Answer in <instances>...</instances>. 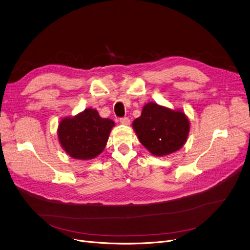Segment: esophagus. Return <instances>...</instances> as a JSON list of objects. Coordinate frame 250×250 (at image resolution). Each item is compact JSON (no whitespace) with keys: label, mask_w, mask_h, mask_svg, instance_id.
Returning a JSON list of instances; mask_svg holds the SVG:
<instances>
[{"label":"esophagus","mask_w":250,"mask_h":250,"mask_svg":"<svg viewBox=\"0 0 250 250\" xmlns=\"http://www.w3.org/2000/svg\"><path fill=\"white\" fill-rule=\"evenodd\" d=\"M120 122L122 125H128L130 124V121L127 117H124V118H121L120 119Z\"/></svg>","instance_id":"obj_1"}]
</instances>
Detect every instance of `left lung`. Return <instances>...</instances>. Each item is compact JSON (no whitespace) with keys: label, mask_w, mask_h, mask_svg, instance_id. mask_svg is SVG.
<instances>
[{"label":"left lung","mask_w":250,"mask_h":250,"mask_svg":"<svg viewBox=\"0 0 250 250\" xmlns=\"http://www.w3.org/2000/svg\"><path fill=\"white\" fill-rule=\"evenodd\" d=\"M132 127L147 150L163 156L183 147L189 132V121L183 111L148 103L142 116L133 121Z\"/></svg>","instance_id":"8db88e82"}]
</instances>
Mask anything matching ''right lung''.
Instances as JSON below:
<instances>
[{"label": "right lung", "mask_w": 250, "mask_h": 250, "mask_svg": "<svg viewBox=\"0 0 250 250\" xmlns=\"http://www.w3.org/2000/svg\"><path fill=\"white\" fill-rule=\"evenodd\" d=\"M115 125L103 119L93 108H86L74 118H64L58 128V137L65 152L77 160H92L105 147L109 132Z\"/></svg>", "instance_id": "1"}]
</instances>
